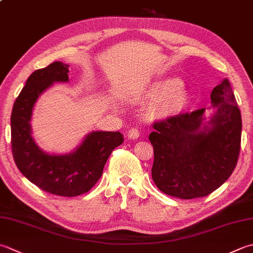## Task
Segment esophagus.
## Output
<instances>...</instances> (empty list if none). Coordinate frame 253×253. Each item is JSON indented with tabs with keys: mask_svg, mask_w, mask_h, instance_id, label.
Listing matches in <instances>:
<instances>
[{
	"mask_svg": "<svg viewBox=\"0 0 253 253\" xmlns=\"http://www.w3.org/2000/svg\"><path fill=\"white\" fill-rule=\"evenodd\" d=\"M140 135V131L138 128H131V129H129V131H128V138H130V139H137L138 137H139Z\"/></svg>",
	"mask_w": 253,
	"mask_h": 253,
	"instance_id": "34e87169",
	"label": "esophagus"
}]
</instances>
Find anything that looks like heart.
I'll return each mask as SVG.
<instances>
[{
  "label": "heart",
  "instance_id": "1",
  "mask_svg": "<svg viewBox=\"0 0 253 253\" xmlns=\"http://www.w3.org/2000/svg\"><path fill=\"white\" fill-rule=\"evenodd\" d=\"M150 96L160 100L157 111L161 115H171L180 112L187 101V94L176 79H168L156 84L150 90Z\"/></svg>",
  "mask_w": 253,
  "mask_h": 253
}]
</instances>
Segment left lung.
Segmentation results:
<instances>
[{"instance_id": "left-lung-1", "label": "left lung", "mask_w": 253, "mask_h": 253, "mask_svg": "<svg viewBox=\"0 0 253 253\" xmlns=\"http://www.w3.org/2000/svg\"><path fill=\"white\" fill-rule=\"evenodd\" d=\"M216 112L209 125L205 108L182 112L152 123V180L167 195L182 200L204 197L228 180L241 145V114L229 81L211 91Z\"/></svg>"}]
</instances>
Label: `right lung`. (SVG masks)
<instances>
[{
  "label": "right lung",
  "instance_id": "obj_1",
  "mask_svg": "<svg viewBox=\"0 0 253 253\" xmlns=\"http://www.w3.org/2000/svg\"><path fill=\"white\" fill-rule=\"evenodd\" d=\"M68 64L52 62L34 71L14 103L11 116V143L15 165L25 177L53 195L73 197L90 191L100 180L104 166L124 136L120 131L88 133L78 149L66 156L42 152L33 140L29 121L34 104L53 82H66Z\"/></svg>",
  "mask_w": 253,
  "mask_h": 253
}]
</instances>
